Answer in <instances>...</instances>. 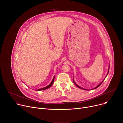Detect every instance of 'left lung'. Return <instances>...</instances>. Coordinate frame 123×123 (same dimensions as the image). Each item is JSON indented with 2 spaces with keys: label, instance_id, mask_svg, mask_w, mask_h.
I'll use <instances>...</instances> for the list:
<instances>
[{
  "label": "left lung",
  "instance_id": "left-lung-1",
  "mask_svg": "<svg viewBox=\"0 0 123 123\" xmlns=\"http://www.w3.org/2000/svg\"><path fill=\"white\" fill-rule=\"evenodd\" d=\"M109 68H110V64H109V68H108V73H107V75H106V77H105V78L103 79V81L101 82L99 84H98L97 86H96V87H95V88H94L93 89H84V88H82V87H80V86H78L75 82V81H74V79H73V81H74V84L77 86V87H78V88H80V89H83V90H93V89H96V88H98V87H99V86H100L101 85V84L102 83H103V82L104 81V80H105V79L106 78V76H107V75L108 74V73H109Z\"/></svg>",
  "mask_w": 123,
  "mask_h": 123
}]
</instances>
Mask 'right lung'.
<instances>
[{
  "mask_svg": "<svg viewBox=\"0 0 123 123\" xmlns=\"http://www.w3.org/2000/svg\"><path fill=\"white\" fill-rule=\"evenodd\" d=\"M54 79H55V76H54L53 79V80H52V82H50V83L49 85H48V86H46V87H43V88H40V89H36V90H37V91L44 90L47 89H48V88H49L50 87H51V86H52V85L53 84V83H54Z\"/></svg>",
  "mask_w": 123,
  "mask_h": 123,
  "instance_id": "right-lung-1",
  "label": "right lung"
}]
</instances>
